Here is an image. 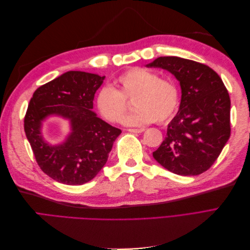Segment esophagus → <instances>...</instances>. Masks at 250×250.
<instances>
[{"mask_svg":"<svg viewBox=\"0 0 250 250\" xmlns=\"http://www.w3.org/2000/svg\"><path fill=\"white\" fill-rule=\"evenodd\" d=\"M127 130L132 133H142L145 129H144V128H129V129Z\"/></svg>","mask_w":250,"mask_h":250,"instance_id":"34e87169","label":"esophagus"}]
</instances>
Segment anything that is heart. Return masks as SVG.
<instances>
[{"instance_id":"heart-1","label":"heart","mask_w":250,"mask_h":250,"mask_svg":"<svg viewBox=\"0 0 250 250\" xmlns=\"http://www.w3.org/2000/svg\"><path fill=\"white\" fill-rule=\"evenodd\" d=\"M117 89L103 86L96 96V107L108 122H120L127 109L126 100H133L130 115L123 119L126 126H144L154 121L166 122L178 107V89L172 80L143 67H133L115 80Z\"/></svg>"}]
</instances>
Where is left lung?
<instances>
[{
  "label": "left lung",
  "mask_w": 250,
  "mask_h": 250,
  "mask_svg": "<svg viewBox=\"0 0 250 250\" xmlns=\"http://www.w3.org/2000/svg\"><path fill=\"white\" fill-rule=\"evenodd\" d=\"M146 66L170 72L181 88L178 112L154 160L177 175H199L216 162L230 137L228 89L214 70L194 60L163 56Z\"/></svg>",
  "instance_id": "1"
}]
</instances>
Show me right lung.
<instances>
[{"instance_id": "obj_1", "label": "right lung", "mask_w": 250, "mask_h": 250, "mask_svg": "<svg viewBox=\"0 0 250 250\" xmlns=\"http://www.w3.org/2000/svg\"><path fill=\"white\" fill-rule=\"evenodd\" d=\"M105 76L69 71L37 88L25 116L24 128L41 169L60 184L80 186L92 180L106 164L113 142L121 134L97 117L93 101ZM60 116L70 133L53 146L44 138L43 122Z\"/></svg>"}]
</instances>
